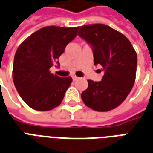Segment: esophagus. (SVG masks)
Wrapping results in <instances>:
<instances>
[{
  "mask_svg": "<svg viewBox=\"0 0 153 153\" xmlns=\"http://www.w3.org/2000/svg\"><path fill=\"white\" fill-rule=\"evenodd\" d=\"M72 80H73V81H76V80H78V77L77 76H72Z\"/></svg>",
  "mask_w": 153,
  "mask_h": 153,
  "instance_id": "1",
  "label": "esophagus"
}]
</instances>
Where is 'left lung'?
Here are the masks:
<instances>
[{
  "label": "left lung",
  "instance_id": "8db88e82",
  "mask_svg": "<svg viewBox=\"0 0 153 153\" xmlns=\"http://www.w3.org/2000/svg\"><path fill=\"white\" fill-rule=\"evenodd\" d=\"M78 35L92 45L94 64L103 71L102 81L88 80L81 94L85 105L98 112H108L126 99L136 77L137 53L122 33L102 23L79 27Z\"/></svg>",
  "mask_w": 153,
  "mask_h": 153
}]
</instances>
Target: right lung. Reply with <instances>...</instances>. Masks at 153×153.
<instances>
[{"label": "right lung", "instance_id": "1", "mask_svg": "<svg viewBox=\"0 0 153 153\" xmlns=\"http://www.w3.org/2000/svg\"><path fill=\"white\" fill-rule=\"evenodd\" d=\"M79 27H44L32 33L19 45L13 65V81L30 108L50 111L62 102L71 76L60 77L51 73L65 47L77 35Z\"/></svg>", "mask_w": 153, "mask_h": 153}]
</instances>
